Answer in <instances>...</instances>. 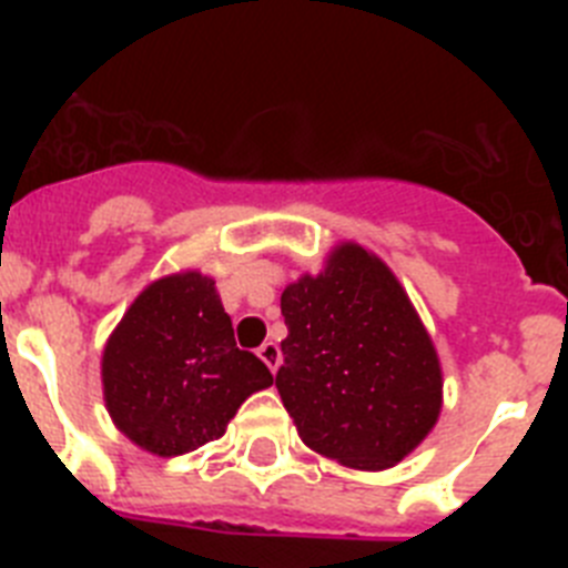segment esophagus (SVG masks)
<instances>
[{"label":"esophagus","mask_w":568,"mask_h":568,"mask_svg":"<svg viewBox=\"0 0 568 568\" xmlns=\"http://www.w3.org/2000/svg\"><path fill=\"white\" fill-rule=\"evenodd\" d=\"M258 358L264 361V364L270 366V369H278V364H281V349H278V344H275V341H264V344L258 346Z\"/></svg>","instance_id":"obj_1"}]
</instances>
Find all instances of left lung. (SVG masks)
I'll use <instances>...</instances> for the list:
<instances>
[{
    "instance_id": "left-lung-1",
    "label": "left lung",
    "mask_w": 568,
    "mask_h": 568,
    "mask_svg": "<svg viewBox=\"0 0 568 568\" xmlns=\"http://www.w3.org/2000/svg\"><path fill=\"white\" fill-rule=\"evenodd\" d=\"M278 395L301 440L353 469H386L440 415V361L393 270L341 244L318 275L281 293Z\"/></svg>"
}]
</instances>
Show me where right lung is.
Segmentation results:
<instances>
[{"label":"right lung","instance_id":"right-lung-1","mask_svg":"<svg viewBox=\"0 0 568 568\" xmlns=\"http://www.w3.org/2000/svg\"><path fill=\"white\" fill-rule=\"evenodd\" d=\"M270 384L267 364L235 346L215 281L195 270L144 287L102 355L110 418L159 458L222 438L239 406Z\"/></svg>","mask_w":568,"mask_h":568}]
</instances>
